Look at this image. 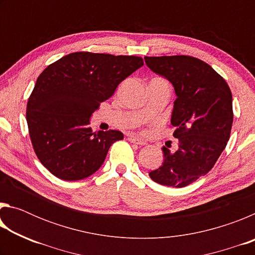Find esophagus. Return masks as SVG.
<instances>
[{
  "label": "esophagus",
  "instance_id": "34e87169",
  "mask_svg": "<svg viewBox=\"0 0 255 255\" xmlns=\"http://www.w3.org/2000/svg\"><path fill=\"white\" fill-rule=\"evenodd\" d=\"M127 139H128L129 141H130V143H133V144H137V145H146V141H145V140L140 139V138H138V137L133 136V135H129Z\"/></svg>",
  "mask_w": 255,
  "mask_h": 255
}]
</instances>
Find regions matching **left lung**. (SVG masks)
Wrapping results in <instances>:
<instances>
[{"label": "left lung", "instance_id": "obj_1", "mask_svg": "<svg viewBox=\"0 0 255 255\" xmlns=\"http://www.w3.org/2000/svg\"><path fill=\"white\" fill-rule=\"evenodd\" d=\"M145 63L174 86L171 124L179 139L175 152L163 146L164 162L149 176L166 187H187L208 173L226 147L234 118L231 89L213 67L191 56H146Z\"/></svg>", "mask_w": 255, "mask_h": 255}]
</instances>
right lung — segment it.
Segmentation results:
<instances>
[{"label":"right lung","mask_w":255,"mask_h":255,"mask_svg":"<svg viewBox=\"0 0 255 255\" xmlns=\"http://www.w3.org/2000/svg\"><path fill=\"white\" fill-rule=\"evenodd\" d=\"M143 65L138 56L76 51L42 71L25 116L34 153L51 174L76 181L100 169L110 146L124 133L92 131L90 117Z\"/></svg>","instance_id":"obj_1"}]
</instances>
